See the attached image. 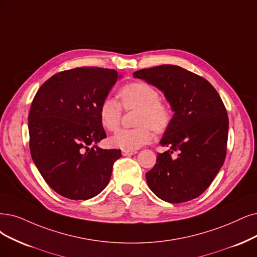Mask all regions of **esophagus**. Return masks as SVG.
Returning a JSON list of instances; mask_svg holds the SVG:
<instances>
[{"mask_svg": "<svg viewBox=\"0 0 257 257\" xmlns=\"http://www.w3.org/2000/svg\"><path fill=\"white\" fill-rule=\"evenodd\" d=\"M137 154L136 150H122L121 151V155L123 157H129V156H134Z\"/></svg>", "mask_w": 257, "mask_h": 257, "instance_id": "34e87169", "label": "esophagus"}]
</instances>
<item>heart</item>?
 Masks as SVG:
<instances>
[{"instance_id":"heart-1","label":"heart","mask_w":257,"mask_h":257,"mask_svg":"<svg viewBox=\"0 0 257 257\" xmlns=\"http://www.w3.org/2000/svg\"><path fill=\"white\" fill-rule=\"evenodd\" d=\"M119 96L121 104L113 97H104L100 102L98 115L101 126L109 131H115L121 119L123 106L125 110L139 109L134 129H120L109 139L112 147L122 150H137L153 140L156 134L165 132L172 122L173 113L167 103L161 101L159 91L143 81L131 82L123 87Z\"/></svg>"}]
</instances>
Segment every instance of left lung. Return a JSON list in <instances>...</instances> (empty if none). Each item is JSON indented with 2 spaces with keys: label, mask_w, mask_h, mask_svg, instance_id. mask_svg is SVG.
Returning a JSON list of instances; mask_svg holds the SVG:
<instances>
[{
  "label": "left lung",
  "mask_w": 257,
  "mask_h": 257,
  "mask_svg": "<svg viewBox=\"0 0 257 257\" xmlns=\"http://www.w3.org/2000/svg\"><path fill=\"white\" fill-rule=\"evenodd\" d=\"M134 77L162 91L175 112L161 140L169 147L146 173L149 188L170 203L186 202L211 185L226 155L229 118L213 85L181 66L163 64L139 70ZM174 151H179L176 157Z\"/></svg>",
  "instance_id": "1"
}]
</instances>
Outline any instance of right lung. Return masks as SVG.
I'll use <instances>...</instances> for the list:
<instances>
[{"label": "right lung", "instance_id": "add662e5", "mask_svg": "<svg viewBox=\"0 0 257 257\" xmlns=\"http://www.w3.org/2000/svg\"><path fill=\"white\" fill-rule=\"evenodd\" d=\"M120 77L115 70L83 66L57 73L36 93L28 114L35 165L56 193L87 200L110 181L118 149L90 148L106 138L98 109Z\"/></svg>", "mask_w": 257, "mask_h": 257}]
</instances>
